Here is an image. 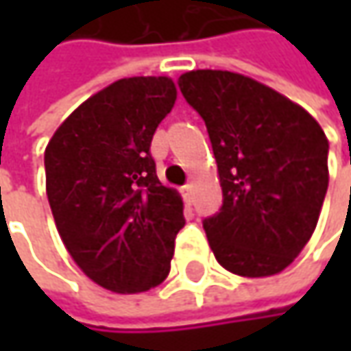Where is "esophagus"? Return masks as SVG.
Returning <instances> with one entry per match:
<instances>
[{"mask_svg":"<svg viewBox=\"0 0 351 351\" xmlns=\"http://www.w3.org/2000/svg\"><path fill=\"white\" fill-rule=\"evenodd\" d=\"M182 195H183V199H185V201H191V199H193V185H191V183L183 185Z\"/></svg>","mask_w":351,"mask_h":351,"instance_id":"esophagus-1","label":"esophagus"}]
</instances>
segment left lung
Returning a JSON list of instances; mask_svg holds the SVG:
<instances>
[{"label": "left lung", "mask_w": 351, "mask_h": 351, "mask_svg": "<svg viewBox=\"0 0 351 351\" xmlns=\"http://www.w3.org/2000/svg\"><path fill=\"white\" fill-rule=\"evenodd\" d=\"M185 101L205 121L223 187L203 221L217 262L236 276L283 271L315 232L328 189V141L317 121L246 75H180Z\"/></svg>", "instance_id": "1"}]
</instances>
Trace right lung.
I'll use <instances>...</instances> for the list:
<instances>
[{
    "label": "right lung",
    "instance_id": "add662e5",
    "mask_svg": "<svg viewBox=\"0 0 351 351\" xmlns=\"http://www.w3.org/2000/svg\"><path fill=\"white\" fill-rule=\"evenodd\" d=\"M176 95L164 75L119 80L82 103L48 142L56 228L80 269L105 289L141 293L169 274L183 203L158 180L150 144Z\"/></svg>",
    "mask_w": 351,
    "mask_h": 351
}]
</instances>
